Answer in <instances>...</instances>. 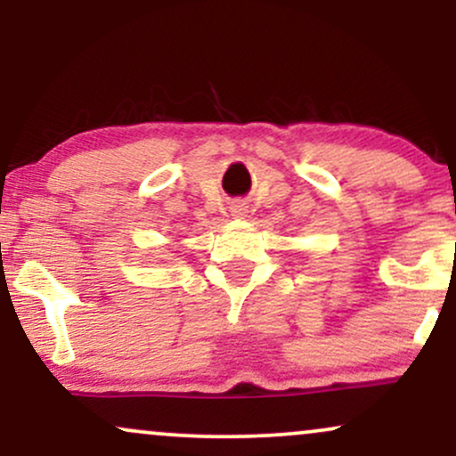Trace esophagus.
Listing matches in <instances>:
<instances>
[{"label": "esophagus", "instance_id": "1", "mask_svg": "<svg viewBox=\"0 0 456 456\" xmlns=\"http://www.w3.org/2000/svg\"><path fill=\"white\" fill-rule=\"evenodd\" d=\"M232 212H233V216H244L246 206L244 203H235V206H232Z\"/></svg>", "mask_w": 456, "mask_h": 456}]
</instances>
